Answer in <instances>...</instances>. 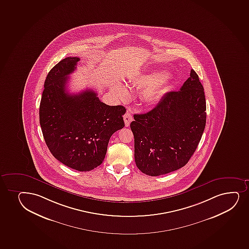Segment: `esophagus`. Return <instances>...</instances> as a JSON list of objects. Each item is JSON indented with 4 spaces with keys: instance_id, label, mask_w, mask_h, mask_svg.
<instances>
[{
    "instance_id": "esophagus-1",
    "label": "esophagus",
    "mask_w": 249,
    "mask_h": 249,
    "mask_svg": "<svg viewBox=\"0 0 249 249\" xmlns=\"http://www.w3.org/2000/svg\"><path fill=\"white\" fill-rule=\"evenodd\" d=\"M124 124H125L126 127L129 126L130 123H131L132 120H133V116H132L130 109H127V111H126L124 115Z\"/></svg>"
}]
</instances>
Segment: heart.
Listing matches in <instances>:
<instances>
[{
	"instance_id": "obj_1",
	"label": "heart",
	"mask_w": 249,
	"mask_h": 249,
	"mask_svg": "<svg viewBox=\"0 0 249 249\" xmlns=\"http://www.w3.org/2000/svg\"><path fill=\"white\" fill-rule=\"evenodd\" d=\"M169 80V73L163 71H155L147 74H140L132 80L134 85L140 87L146 86L142 92V99L148 105H155L163 97L165 86ZM112 89L118 97L125 98L127 89L121 83H115Z\"/></svg>"
}]
</instances>
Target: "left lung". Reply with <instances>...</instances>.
Here are the masks:
<instances>
[{"label": "left lung", "mask_w": 249, "mask_h": 249, "mask_svg": "<svg viewBox=\"0 0 249 249\" xmlns=\"http://www.w3.org/2000/svg\"><path fill=\"white\" fill-rule=\"evenodd\" d=\"M134 119L130 128L140 171L159 176L183 167L205 128V95L197 73L192 69L178 91L168 92L154 109Z\"/></svg>", "instance_id": "8db88e82"}]
</instances>
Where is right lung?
Instances as JSON below:
<instances>
[{
	"mask_svg": "<svg viewBox=\"0 0 249 249\" xmlns=\"http://www.w3.org/2000/svg\"><path fill=\"white\" fill-rule=\"evenodd\" d=\"M78 57H66L50 71L40 104V124L52 155L71 169L90 171L106 157L109 140L124 126V106H107L92 89L67 91Z\"/></svg>",
	"mask_w": 249,
	"mask_h": 249,
	"instance_id": "right-lung-1",
	"label": "right lung"
}]
</instances>
